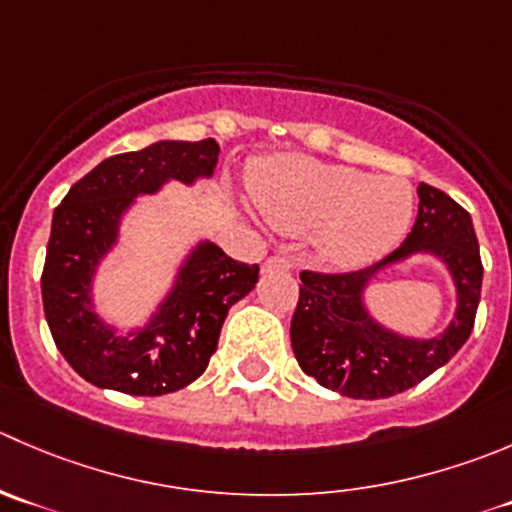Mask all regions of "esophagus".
I'll use <instances>...</instances> for the list:
<instances>
[{"instance_id":"34e87169","label":"esophagus","mask_w":512,"mask_h":512,"mask_svg":"<svg viewBox=\"0 0 512 512\" xmlns=\"http://www.w3.org/2000/svg\"><path fill=\"white\" fill-rule=\"evenodd\" d=\"M290 260H285V257H270V260L262 265V270L265 272H290Z\"/></svg>"}]
</instances>
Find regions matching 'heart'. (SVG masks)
Returning a JSON list of instances; mask_svg holds the SVG:
<instances>
[{
    "instance_id": "obj_1",
    "label": "heart",
    "mask_w": 512,
    "mask_h": 512,
    "mask_svg": "<svg viewBox=\"0 0 512 512\" xmlns=\"http://www.w3.org/2000/svg\"><path fill=\"white\" fill-rule=\"evenodd\" d=\"M250 187L272 227L287 235L315 232L317 252L335 267L380 260L413 222L415 190L395 175L282 157L257 170Z\"/></svg>"
}]
</instances>
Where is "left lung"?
<instances>
[{"mask_svg": "<svg viewBox=\"0 0 512 512\" xmlns=\"http://www.w3.org/2000/svg\"><path fill=\"white\" fill-rule=\"evenodd\" d=\"M418 217L398 250L355 272H300V300L290 325L292 352L302 372L345 398H393L443 367L475 325L483 285L478 237L468 212L420 182ZM428 251L446 262L459 290V310L443 336L415 341L382 328L366 312L361 295L382 266Z\"/></svg>", "mask_w": 512, "mask_h": 512, "instance_id": "obj_1", "label": "left lung"}]
</instances>
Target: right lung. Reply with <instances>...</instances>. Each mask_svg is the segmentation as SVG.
<instances>
[{"label": "right lung", "instance_id": "right-lung-1", "mask_svg": "<svg viewBox=\"0 0 512 512\" xmlns=\"http://www.w3.org/2000/svg\"><path fill=\"white\" fill-rule=\"evenodd\" d=\"M217 155L215 140H167L114 155L74 182L54 210L42 270L44 317L64 360L97 388L155 398L190 385L207 370L230 307L255 287L260 267L200 242L147 325L122 335L94 312V270L117 242L135 197L170 180L192 185L212 177Z\"/></svg>", "mask_w": 512, "mask_h": 512}]
</instances>
